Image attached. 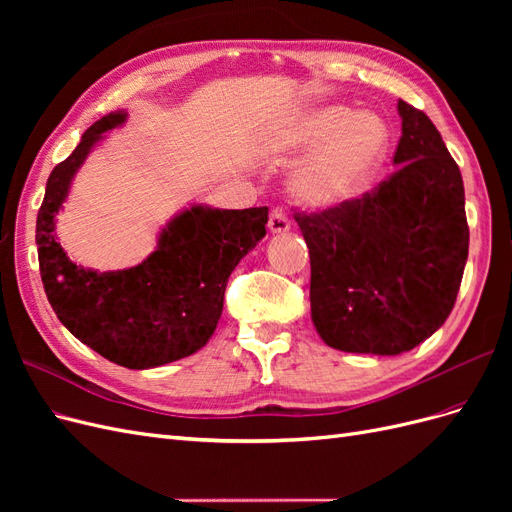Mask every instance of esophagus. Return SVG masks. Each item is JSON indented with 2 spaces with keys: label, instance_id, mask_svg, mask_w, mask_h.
<instances>
[{
  "label": "esophagus",
  "instance_id": "1",
  "mask_svg": "<svg viewBox=\"0 0 512 512\" xmlns=\"http://www.w3.org/2000/svg\"><path fill=\"white\" fill-rule=\"evenodd\" d=\"M288 228H290V222H288V218L286 215L282 213V211H271V215H269V230L273 232V235H282V232H288Z\"/></svg>",
  "mask_w": 512,
  "mask_h": 512
}]
</instances>
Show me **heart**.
I'll list each match as a JSON object with an SVG mask.
<instances>
[{"instance_id": "1", "label": "heart", "mask_w": 512, "mask_h": 512, "mask_svg": "<svg viewBox=\"0 0 512 512\" xmlns=\"http://www.w3.org/2000/svg\"><path fill=\"white\" fill-rule=\"evenodd\" d=\"M389 147V126L378 115L356 113L342 104L316 108L297 121L284 141L288 156L314 151L290 175V194L312 211L346 207L369 190Z\"/></svg>"}]
</instances>
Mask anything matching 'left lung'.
Listing matches in <instances>:
<instances>
[{"mask_svg": "<svg viewBox=\"0 0 512 512\" xmlns=\"http://www.w3.org/2000/svg\"><path fill=\"white\" fill-rule=\"evenodd\" d=\"M395 173L354 203L297 213L312 262V320L344 352L393 356L436 333L455 305L470 230L459 166L431 119L397 102Z\"/></svg>", "mask_w": 512, "mask_h": 512, "instance_id": "8db88e82", "label": "left lung"}]
</instances>
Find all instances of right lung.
<instances>
[{"label": "right lung", "mask_w": 512, "mask_h": 512, "mask_svg": "<svg viewBox=\"0 0 512 512\" xmlns=\"http://www.w3.org/2000/svg\"><path fill=\"white\" fill-rule=\"evenodd\" d=\"M128 121L108 113L53 168L36 222L44 292L61 324L104 359L128 369L173 363L203 348L222 316L239 260L267 235V207L213 209L194 203L170 218L141 265L94 271L68 258L55 235L59 209L87 156Z\"/></svg>", "instance_id": "add662e5"}]
</instances>
